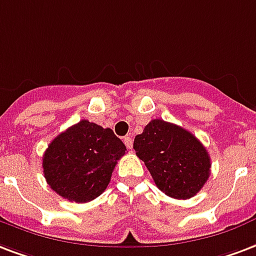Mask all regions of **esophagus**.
Segmentation results:
<instances>
[{"mask_svg":"<svg viewBox=\"0 0 256 256\" xmlns=\"http://www.w3.org/2000/svg\"><path fill=\"white\" fill-rule=\"evenodd\" d=\"M124 145H126V148H128V149H132V140L130 138V136H124Z\"/></svg>","mask_w":256,"mask_h":256,"instance_id":"obj_1","label":"esophagus"}]
</instances>
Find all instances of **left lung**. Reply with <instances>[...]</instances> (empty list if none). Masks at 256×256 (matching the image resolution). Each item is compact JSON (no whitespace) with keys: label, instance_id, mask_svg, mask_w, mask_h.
<instances>
[{"label":"left lung","instance_id":"8db88e82","mask_svg":"<svg viewBox=\"0 0 256 256\" xmlns=\"http://www.w3.org/2000/svg\"><path fill=\"white\" fill-rule=\"evenodd\" d=\"M134 150L165 194L185 200L204 186L210 174L206 149L188 130L153 120L134 138Z\"/></svg>","mask_w":256,"mask_h":256}]
</instances>
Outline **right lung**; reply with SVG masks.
<instances>
[{"label": "right lung", "instance_id": "1", "mask_svg": "<svg viewBox=\"0 0 256 256\" xmlns=\"http://www.w3.org/2000/svg\"><path fill=\"white\" fill-rule=\"evenodd\" d=\"M126 146L111 128L88 120L60 132L42 157L46 182L70 202H87L100 196Z\"/></svg>", "mask_w": 256, "mask_h": 256}]
</instances>
